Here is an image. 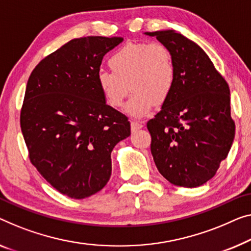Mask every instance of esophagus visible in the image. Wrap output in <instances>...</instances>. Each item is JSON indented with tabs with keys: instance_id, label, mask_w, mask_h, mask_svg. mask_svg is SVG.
<instances>
[{
	"instance_id": "1",
	"label": "esophagus",
	"mask_w": 251,
	"mask_h": 251,
	"mask_svg": "<svg viewBox=\"0 0 251 251\" xmlns=\"http://www.w3.org/2000/svg\"><path fill=\"white\" fill-rule=\"evenodd\" d=\"M130 127H132V130H137L143 127L142 123L136 122V121H130Z\"/></svg>"
}]
</instances>
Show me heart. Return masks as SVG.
Returning <instances> with one entry per match:
<instances>
[{
	"label": "heart",
	"instance_id": "b5f03b06",
	"mask_svg": "<svg viewBox=\"0 0 251 251\" xmlns=\"http://www.w3.org/2000/svg\"><path fill=\"white\" fill-rule=\"evenodd\" d=\"M109 65L111 71L100 70L97 73L100 92L109 106L118 108L132 89L125 110L134 117H143L154 102L163 103L173 92L175 59L161 43H127L111 55Z\"/></svg>",
	"mask_w": 251,
	"mask_h": 251
}]
</instances>
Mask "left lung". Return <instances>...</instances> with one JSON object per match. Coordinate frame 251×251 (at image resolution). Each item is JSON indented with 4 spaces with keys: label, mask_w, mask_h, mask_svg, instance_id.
<instances>
[{
    "label": "left lung",
    "mask_w": 251,
    "mask_h": 251,
    "mask_svg": "<svg viewBox=\"0 0 251 251\" xmlns=\"http://www.w3.org/2000/svg\"><path fill=\"white\" fill-rule=\"evenodd\" d=\"M174 56L176 83L161 110L147 124L159 173L171 184L193 188L214 177L232 145L230 89L207 54L174 30L145 32Z\"/></svg>",
    "instance_id": "8db88e82"
}]
</instances>
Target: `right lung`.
<instances>
[{
  "instance_id": "add662e5",
  "label": "right lung",
  "mask_w": 251,
  "mask_h": 251,
  "mask_svg": "<svg viewBox=\"0 0 251 251\" xmlns=\"http://www.w3.org/2000/svg\"><path fill=\"white\" fill-rule=\"evenodd\" d=\"M122 37L70 40L30 74L20 114L29 159L63 195L101 190L111 176V151L130 135L126 116L108 106L97 84L103 56Z\"/></svg>"
}]
</instances>
